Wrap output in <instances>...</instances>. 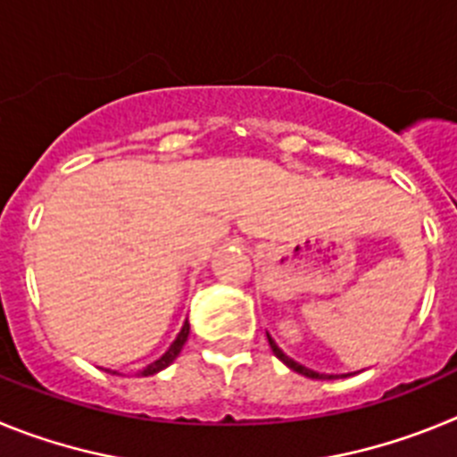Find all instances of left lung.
I'll return each mask as SVG.
<instances>
[{"instance_id":"left-lung-1","label":"left lung","mask_w":457,"mask_h":457,"mask_svg":"<svg viewBox=\"0 0 457 457\" xmlns=\"http://www.w3.org/2000/svg\"><path fill=\"white\" fill-rule=\"evenodd\" d=\"M268 341H270V348H272L274 357H277L278 361H284V364L288 366L290 370H295V373H300V375H304V378H311V379H334V378H337V375H325V373H316V370H311V369H306V366L297 364V361H295V359H290L288 354L284 353V350L278 348V345H277V343H274V338L270 337V334H268Z\"/></svg>"}]
</instances>
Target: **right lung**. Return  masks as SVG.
Here are the masks:
<instances>
[{
    "label": "right lung",
    "instance_id": "obj_1",
    "mask_svg": "<svg viewBox=\"0 0 457 457\" xmlns=\"http://www.w3.org/2000/svg\"><path fill=\"white\" fill-rule=\"evenodd\" d=\"M187 337H189V322H185L183 329H180V332H179L176 341H173L171 345H169L167 353H164L162 357H157L155 361H151V364H148L146 369L137 370V378H148V375H155V373H160V370L167 369V366H171L173 361H176V357H179V354H180V350H183V345H185V341H187ZM109 373H112V370H109ZM114 373L119 375V370H114Z\"/></svg>",
    "mask_w": 457,
    "mask_h": 457
}]
</instances>
